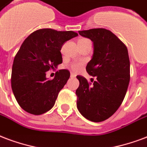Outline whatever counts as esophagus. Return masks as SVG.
Wrapping results in <instances>:
<instances>
[{
  "instance_id": "obj_1",
  "label": "esophagus",
  "mask_w": 147,
  "mask_h": 147,
  "mask_svg": "<svg viewBox=\"0 0 147 147\" xmlns=\"http://www.w3.org/2000/svg\"><path fill=\"white\" fill-rule=\"evenodd\" d=\"M70 77H71V78H75V77H76V74H74V73H71V74H70Z\"/></svg>"
}]
</instances>
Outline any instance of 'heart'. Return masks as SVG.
<instances>
[{
    "instance_id": "heart-1",
    "label": "heart",
    "mask_w": 147,
    "mask_h": 147,
    "mask_svg": "<svg viewBox=\"0 0 147 147\" xmlns=\"http://www.w3.org/2000/svg\"><path fill=\"white\" fill-rule=\"evenodd\" d=\"M85 40H88L87 38H80L79 42H81V41H85ZM83 64L81 63H74L72 64H70V67H71V69L73 70H74V71H78V70H80L81 69V67H82Z\"/></svg>"
}]
</instances>
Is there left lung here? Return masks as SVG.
<instances>
[{"label": "left lung", "instance_id": "left-lung-1", "mask_svg": "<svg viewBox=\"0 0 147 147\" xmlns=\"http://www.w3.org/2000/svg\"><path fill=\"white\" fill-rule=\"evenodd\" d=\"M79 34L93 42V57L86 70L96 80L91 84L83 76H77L80 82L76 90L77 107L87 119L102 122L118 110L127 91L130 80L127 47L105 28L79 31Z\"/></svg>", "mask_w": 147, "mask_h": 147}]
</instances>
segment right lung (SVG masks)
<instances>
[{"instance_id":"right-lung-1","label":"right lung","mask_w":147,"mask_h":147,"mask_svg":"<svg viewBox=\"0 0 147 147\" xmlns=\"http://www.w3.org/2000/svg\"><path fill=\"white\" fill-rule=\"evenodd\" d=\"M78 36L73 31L42 28L25 38L14 59L11 72L12 91L23 110L38 115L53 107L70 74L68 69H59L53 80H47L46 72L62 63V46Z\"/></svg>"}]
</instances>
